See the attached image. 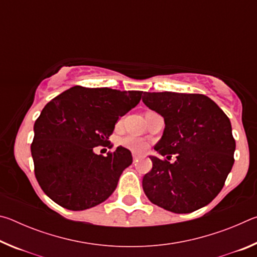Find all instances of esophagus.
Masks as SVG:
<instances>
[{"label": "esophagus", "mask_w": 257, "mask_h": 257, "mask_svg": "<svg viewBox=\"0 0 257 257\" xmlns=\"http://www.w3.org/2000/svg\"><path fill=\"white\" fill-rule=\"evenodd\" d=\"M138 158H139V155L138 154H133V159H134V163H136L137 161H138Z\"/></svg>", "instance_id": "esophagus-1"}]
</instances>
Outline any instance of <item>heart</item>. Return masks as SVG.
Returning <instances> with one entry per match:
<instances>
[{"label":"heart","instance_id":"heart-1","mask_svg":"<svg viewBox=\"0 0 257 257\" xmlns=\"http://www.w3.org/2000/svg\"><path fill=\"white\" fill-rule=\"evenodd\" d=\"M121 145L124 146L125 149L135 152V153H144L149 147V144L144 141V139L128 136L124 137L122 141H121Z\"/></svg>","mask_w":257,"mask_h":257}]
</instances>
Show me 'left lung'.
Instances as JSON below:
<instances>
[{
    "mask_svg": "<svg viewBox=\"0 0 257 257\" xmlns=\"http://www.w3.org/2000/svg\"><path fill=\"white\" fill-rule=\"evenodd\" d=\"M143 102L164 118L155 151L177 159L170 163L151 156L153 168L143 178L146 196L179 214L207 205L223 188L234 162L236 142L229 118L202 94L145 92Z\"/></svg>",
    "mask_w": 257,
    "mask_h": 257,
    "instance_id": "8db88e82",
    "label": "left lung"
}]
</instances>
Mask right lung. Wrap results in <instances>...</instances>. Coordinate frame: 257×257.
Returning a JSON list of instances; mask_svg holds the SVG:
<instances>
[{"label":"right lung","instance_id":"add662e5","mask_svg":"<svg viewBox=\"0 0 257 257\" xmlns=\"http://www.w3.org/2000/svg\"><path fill=\"white\" fill-rule=\"evenodd\" d=\"M142 93L75 86L46 104L34 124L30 150L35 176L52 201L82 211L111 196L133 163L132 153L121 146L106 156L93 150L108 144L116 121L137 105Z\"/></svg>","mask_w":257,"mask_h":257}]
</instances>
